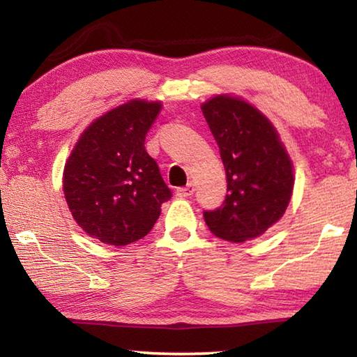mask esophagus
I'll use <instances>...</instances> for the list:
<instances>
[{
  "label": "esophagus",
  "instance_id": "1",
  "mask_svg": "<svg viewBox=\"0 0 357 357\" xmlns=\"http://www.w3.org/2000/svg\"><path fill=\"white\" fill-rule=\"evenodd\" d=\"M193 192H195V185H193V183H189L185 187H179V189L176 190V195L178 197H190V195H193Z\"/></svg>",
  "mask_w": 357,
  "mask_h": 357
}]
</instances>
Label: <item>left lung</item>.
<instances>
[{
  "label": "left lung",
  "mask_w": 357,
  "mask_h": 357,
  "mask_svg": "<svg viewBox=\"0 0 357 357\" xmlns=\"http://www.w3.org/2000/svg\"><path fill=\"white\" fill-rule=\"evenodd\" d=\"M220 149L227 197L203 217L211 233L229 243L258 238L285 213L291 200L293 164L271 121L233 96L202 105Z\"/></svg>",
  "instance_id": "1"
}]
</instances>
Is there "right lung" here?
I'll list each match as a JSON object with an SVG mask.
<instances>
[{"label":"right lung","mask_w":357,"mask_h":357,"mask_svg":"<svg viewBox=\"0 0 357 357\" xmlns=\"http://www.w3.org/2000/svg\"><path fill=\"white\" fill-rule=\"evenodd\" d=\"M160 102L130 100L102 114L83 132L63 174L66 202L89 236L128 245L153 229L172 190L144 138Z\"/></svg>","instance_id":"1"}]
</instances>
